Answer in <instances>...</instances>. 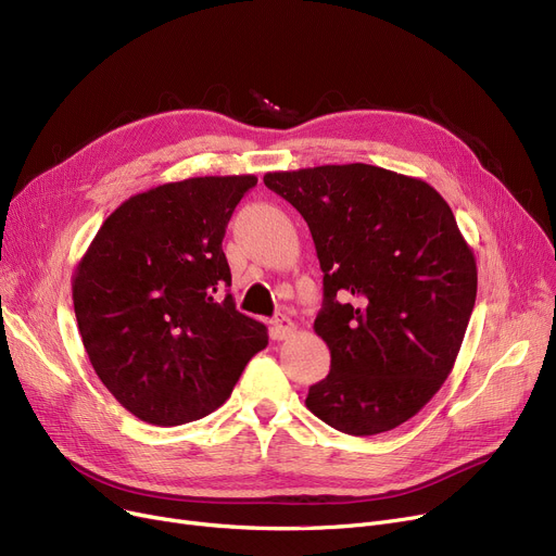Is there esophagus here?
I'll list each match as a JSON object with an SVG mask.
<instances>
[{"instance_id": "34e87169", "label": "esophagus", "mask_w": 556, "mask_h": 556, "mask_svg": "<svg viewBox=\"0 0 556 556\" xmlns=\"http://www.w3.org/2000/svg\"><path fill=\"white\" fill-rule=\"evenodd\" d=\"M295 323L290 317H286V315H279V317H275L273 319V338L275 340H288L290 336L295 333Z\"/></svg>"}]
</instances>
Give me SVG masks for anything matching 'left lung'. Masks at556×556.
Listing matches in <instances>:
<instances>
[{
  "instance_id": "left-lung-1",
  "label": "left lung",
  "mask_w": 556,
  "mask_h": 556,
  "mask_svg": "<svg viewBox=\"0 0 556 556\" xmlns=\"http://www.w3.org/2000/svg\"><path fill=\"white\" fill-rule=\"evenodd\" d=\"M306 220L325 273L315 333L331 371L306 407L367 437L415 417L448 378L478 293L473 250L430 185L371 164L266 173Z\"/></svg>"
}]
</instances>
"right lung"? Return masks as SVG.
Instances as JSON below:
<instances>
[{"mask_svg":"<svg viewBox=\"0 0 556 556\" xmlns=\"http://www.w3.org/2000/svg\"><path fill=\"white\" fill-rule=\"evenodd\" d=\"M254 175L168 182L116 207L74 275V313L101 383L153 426L207 417L268 331L237 311L225 227Z\"/></svg>","mask_w":556,"mask_h":556,"instance_id":"obj_1","label":"right lung"}]
</instances>
